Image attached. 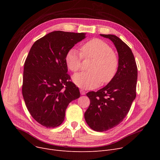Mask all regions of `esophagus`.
<instances>
[{"mask_svg":"<svg viewBox=\"0 0 160 160\" xmlns=\"http://www.w3.org/2000/svg\"><path fill=\"white\" fill-rule=\"evenodd\" d=\"M80 94L81 95H85L86 94V91L83 90V89H80Z\"/></svg>","mask_w":160,"mask_h":160,"instance_id":"obj_1","label":"esophagus"}]
</instances>
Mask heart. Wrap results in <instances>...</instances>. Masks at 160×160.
Returning a JSON list of instances; mask_svg holds the SVG:
<instances>
[{
  "instance_id": "1",
  "label": "heart",
  "mask_w": 160,
  "mask_h": 160,
  "mask_svg": "<svg viewBox=\"0 0 160 160\" xmlns=\"http://www.w3.org/2000/svg\"><path fill=\"white\" fill-rule=\"evenodd\" d=\"M82 50L83 56L95 60L89 67L91 72L73 75L72 80L76 85L83 89H93L98 86L101 82L107 83L115 78L119 68V58L105 41L98 38L92 39L83 45ZM82 59V54L72 48L65 56V63L71 71L77 72L81 67Z\"/></svg>"
}]
</instances>
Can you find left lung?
Here are the masks:
<instances>
[{"label": "left lung", "mask_w": 160, "mask_h": 160, "mask_svg": "<svg viewBox=\"0 0 160 160\" xmlns=\"http://www.w3.org/2000/svg\"><path fill=\"white\" fill-rule=\"evenodd\" d=\"M100 35L113 43L118 52L119 68L115 78L105 87L86 94L90 105L84 118L91 129L104 132L118 125L128 114L136 97L138 68L132 50L119 38Z\"/></svg>", "instance_id": "left-lung-1"}]
</instances>
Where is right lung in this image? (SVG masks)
Instances as JSON below:
<instances>
[{"label":"right lung","instance_id":"obj_1","mask_svg":"<svg viewBox=\"0 0 160 160\" xmlns=\"http://www.w3.org/2000/svg\"><path fill=\"white\" fill-rule=\"evenodd\" d=\"M86 33L52 32L37 40L24 62L22 93L27 108L47 128L60 126L69 104L80 96L67 74L65 56Z\"/></svg>","mask_w":160,"mask_h":160}]
</instances>
